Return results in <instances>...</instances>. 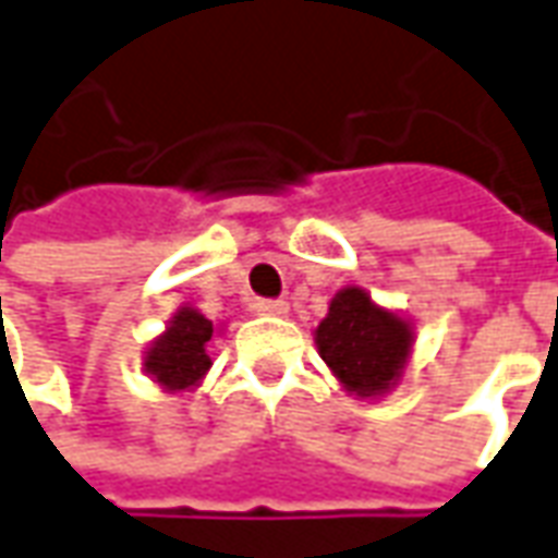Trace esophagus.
<instances>
[{
  "label": "esophagus",
  "mask_w": 558,
  "mask_h": 558,
  "mask_svg": "<svg viewBox=\"0 0 558 558\" xmlns=\"http://www.w3.org/2000/svg\"><path fill=\"white\" fill-rule=\"evenodd\" d=\"M253 311H259V314H271V317H283L290 307H287L283 299H256V302H253Z\"/></svg>",
  "instance_id": "esophagus-1"
}]
</instances>
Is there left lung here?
I'll use <instances>...</instances> for the list:
<instances>
[{"mask_svg": "<svg viewBox=\"0 0 558 558\" xmlns=\"http://www.w3.org/2000/svg\"><path fill=\"white\" fill-rule=\"evenodd\" d=\"M319 356L356 396H377L399 377L411 350V326L372 305L356 287L341 290L317 329Z\"/></svg>", "mask_w": 558, "mask_h": 558, "instance_id": "8db88e82", "label": "left lung"}]
</instances>
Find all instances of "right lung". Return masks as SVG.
Returning a JSON list of instances; mask_svg holds the SVG:
<instances>
[{"mask_svg":"<svg viewBox=\"0 0 558 558\" xmlns=\"http://www.w3.org/2000/svg\"><path fill=\"white\" fill-rule=\"evenodd\" d=\"M214 335V323L198 311L184 307L171 319L169 332L154 341L147 350V372L154 374L166 389H186L196 384L202 374L211 368L208 341Z\"/></svg>","mask_w":558,"mask_h":558,"instance_id":"right-lung-1","label":"right lung"}]
</instances>
